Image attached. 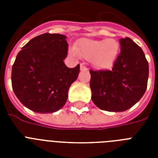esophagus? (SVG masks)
Wrapping results in <instances>:
<instances>
[{
    "mask_svg": "<svg viewBox=\"0 0 158 158\" xmlns=\"http://www.w3.org/2000/svg\"><path fill=\"white\" fill-rule=\"evenodd\" d=\"M87 69H87V67L85 66L84 64H80V70H81V71H86Z\"/></svg>",
    "mask_w": 158,
    "mask_h": 158,
    "instance_id": "obj_1",
    "label": "esophagus"
}]
</instances>
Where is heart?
I'll list each match as a JSON object with an SVG mask.
<instances>
[{"mask_svg":"<svg viewBox=\"0 0 158 158\" xmlns=\"http://www.w3.org/2000/svg\"><path fill=\"white\" fill-rule=\"evenodd\" d=\"M120 45L116 40L84 39L77 43L75 52L83 58L90 60L97 69H107L114 64L118 56ZM73 51V53H75Z\"/></svg>","mask_w":158,"mask_h":158,"instance_id":"obj_1","label":"heart"}]
</instances>
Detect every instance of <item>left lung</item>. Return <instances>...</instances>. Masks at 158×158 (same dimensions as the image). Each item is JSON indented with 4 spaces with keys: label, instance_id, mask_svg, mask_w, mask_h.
Returning a JSON list of instances; mask_svg holds the SVG:
<instances>
[{
    "label": "left lung",
    "instance_id": "obj_1",
    "mask_svg": "<svg viewBox=\"0 0 158 158\" xmlns=\"http://www.w3.org/2000/svg\"><path fill=\"white\" fill-rule=\"evenodd\" d=\"M120 53L110 70L90 69L92 101L102 110L120 112L139 101L147 89L148 63L130 38L120 39Z\"/></svg>",
    "mask_w": 158,
    "mask_h": 158
}]
</instances>
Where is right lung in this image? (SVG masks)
<instances>
[{"mask_svg": "<svg viewBox=\"0 0 158 158\" xmlns=\"http://www.w3.org/2000/svg\"><path fill=\"white\" fill-rule=\"evenodd\" d=\"M67 52L66 37L59 33L41 34L22 48L12 66L11 82L24 106L42 114L64 106L79 73V64L69 68L64 63Z\"/></svg>", "mask_w": 158, "mask_h": 158, "instance_id": "obj_1", "label": "right lung"}]
</instances>
